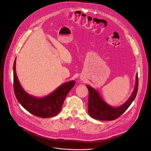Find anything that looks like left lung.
Wrapping results in <instances>:
<instances>
[{
    "label": "left lung",
    "instance_id": "1",
    "mask_svg": "<svg viewBox=\"0 0 151 151\" xmlns=\"http://www.w3.org/2000/svg\"><path fill=\"white\" fill-rule=\"evenodd\" d=\"M88 90V113L89 115L98 120L103 121H112L121 116L133 102L138 92V78L136 75V83L135 89L131 96L122 106L115 108L108 105L104 100L100 97L96 90L87 85Z\"/></svg>",
    "mask_w": 151,
    "mask_h": 151
}]
</instances>
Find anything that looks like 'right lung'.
<instances>
[{"mask_svg":"<svg viewBox=\"0 0 151 151\" xmlns=\"http://www.w3.org/2000/svg\"><path fill=\"white\" fill-rule=\"evenodd\" d=\"M71 81L61 85L54 92L46 97L37 98L27 94L20 84L16 72V60L13 65V87L19 103L28 112L41 118H50L58 115L61 111L65 97L75 86Z\"/></svg>","mask_w":151,"mask_h":151,"instance_id":"obj_1","label":"right lung"}]
</instances>
